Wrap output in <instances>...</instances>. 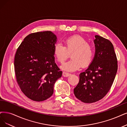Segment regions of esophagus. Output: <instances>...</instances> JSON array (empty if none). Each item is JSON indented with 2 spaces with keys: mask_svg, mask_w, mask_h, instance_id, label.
<instances>
[{
  "mask_svg": "<svg viewBox=\"0 0 127 127\" xmlns=\"http://www.w3.org/2000/svg\"><path fill=\"white\" fill-rule=\"evenodd\" d=\"M69 75H71V74H69V73H67V72H63V76L64 77H68Z\"/></svg>",
  "mask_w": 127,
  "mask_h": 127,
  "instance_id": "obj_1",
  "label": "esophagus"
}]
</instances>
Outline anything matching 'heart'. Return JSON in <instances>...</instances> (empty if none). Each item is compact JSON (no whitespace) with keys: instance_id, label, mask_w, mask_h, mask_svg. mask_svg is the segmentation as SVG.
<instances>
[{"instance_id":"heart-1","label":"heart","mask_w":127,"mask_h":127,"mask_svg":"<svg viewBox=\"0 0 127 127\" xmlns=\"http://www.w3.org/2000/svg\"><path fill=\"white\" fill-rule=\"evenodd\" d=\"M72 53L71 60L65 63L61 66L66 71H74L80 68L87 66L93 60L94 49L93 46L79 35H74L64 41V46L60 43L54 45L53 53L60 63H63L68 56V53Z\"/></svg>"}]
</instances>
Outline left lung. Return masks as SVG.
I'll use <instances>...</instances> for the list:
<instances>
[{"mask_svg": "<svg viewBox=\"0 0 127 127\" xmlns=\"http://www.w3.org/2000/svg\"><path fill=\"white\" fill-rule=\"evenodd\" d=\"M95 53L88 68L79 74V81L74 89L75 97L85 103L100 100L109 92L118 69L117 59L111 42L96 35Z\"/></svg>", "mask_w": 127, "mask_h": 127, "instance_id": "left-lung-1", "label": "left lung"}]
</instances>
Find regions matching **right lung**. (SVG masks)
I'll list each match as a JSON object with an SVG mask.
<instances>
[{"mask_svg": "<svg viewBox=\"0 0 127 127\" xmlns=\"http://www.w3.org/2000/svg\"><path fill=\"white\" fill-rule=\"evenodd\" d=\"M57 41L51 31L33 33L18 47L14 66L17 82L29 99L42 101L53 95L56 81L62 72L55 63L53 49Z\"/></svg>", "mask_w": 127, "mask_h": 127, "instance_id": "add662e5", "label": "right lung"}]
</instances>
